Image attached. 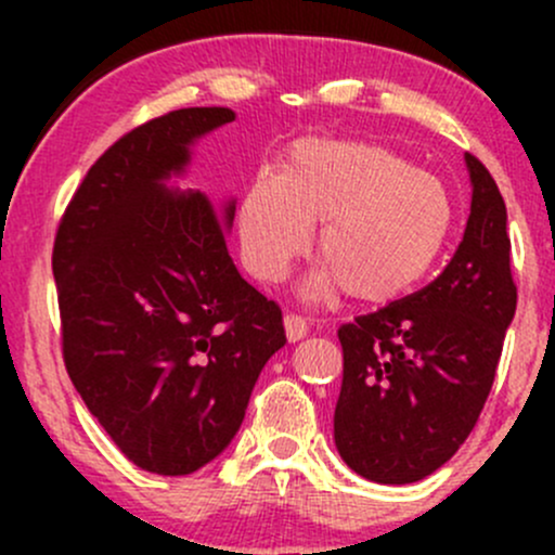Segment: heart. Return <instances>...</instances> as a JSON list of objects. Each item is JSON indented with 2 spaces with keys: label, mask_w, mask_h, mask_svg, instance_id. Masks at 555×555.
Returning a JSON list of instances; mask_svg holds the SVG:
<instances>
[{
  "label": "heart",
  "mask_w": 555,
  "mask_h": 555,
  "mask_svg": "<svg viewBox=\"0 0 555 555\" xmlns=\"http://www.w3.org/2000/svg\"><path fill=\"white\" fill-rule=\"evenodd\" d=\"M415 256V242L397 214L388 208H365V211L339 216L323 227L318 269L323 276L341 279L352 266Z\"/></svg>",
  "instance_id": "obj_1"
}]
</instances>
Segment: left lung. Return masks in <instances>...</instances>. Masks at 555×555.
I'll use <instances>...</instances> for the list:
<instances>
[{"label": "left lung", "mask_w": 555, "mask_h": 555, "mask_svg": "<svg viewBox=\"0 0 555 555\" xmlns=\"http://www.w3.org/2000/svg\"><path fill=\"white\" fill-rule=\"evenodd\" d=\"M234 122L193 106L135 127L88 169L54 240L73 386L135 467L193 475L237 436L282 310L227 253L234 197L180 188L201 138Z\"/></svg>", "instance_id": "1"}]
</instances>
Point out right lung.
<instances>
[{
  "label": "right lung",
  "instance_id": "1",
  "mask_svg": "<svg viewBox=\"0 0 555 555\" xmlns=\"http://www.w3.org/2000/svg\"><path fill=\"white\" fill-rule=\"evenodd\" d=\"M514 308L506 206L475 184L462 245L441 276L339 328L334 441L347 467L384 486L443 467L480 417Z\"/></svg>",
  "mask_w": 555,
  "mask_h": 555
}]
</instances>
